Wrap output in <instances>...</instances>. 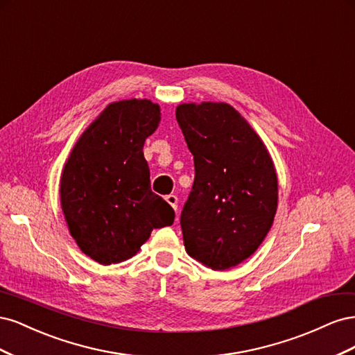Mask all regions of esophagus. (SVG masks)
Segmentation results:
<instances>
[{
  "label": "esophagus",
  "instance_id": "1",
  "mask_svg": "<svg viewBox=\"0 0 355 355\" xmlns=\"http://www.w3.org/2000/svg\"><path fill=\"white\" fill-rule=\"evenodd\" d=\"M166 201L170 204L171 207H173L176 211H178V197L175 194H170V196H166Z\"/></svg>",
  "mask_w": 355,
  "mask_h": 355
}]
</instances>
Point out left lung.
I'll return each instance as SVG.
<instances>
[{"label":"left lung","mask_w":355,"mask_h":355,"mask_svg":"<svg viewBox=\"0 0 355 355\" xmlns=\"http://www.w3.org/2000/svg\"><path fill=\"white\" fill-rule=\"evenodd\" d=\"M176 120L196 178L180 213L187 253L214 271L252 256L271 230L277 173L261 137L228 103H182Z\"/></svg>","instance_id":"1"}]
</instances>
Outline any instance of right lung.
Masks as SVG:
<instances>
[{
	"instance_id": "add662e5",
	"label": "right lung",
	"mask_w": 355,
	"mask_h": 355,
	"mask_svg": "<svg viewBox=\"0 0 355 355\" xmlns=\"http://www.w3.org/2000/svg\"><path fill=\"white\" fill-rule=\"evenodd\" d=\"M161 120L146 99L110 103L75 144L60 178V202L83 253L102 265L130 259L175 210L151 191L144 144Z\"/></svg>"
}]
</instances>
